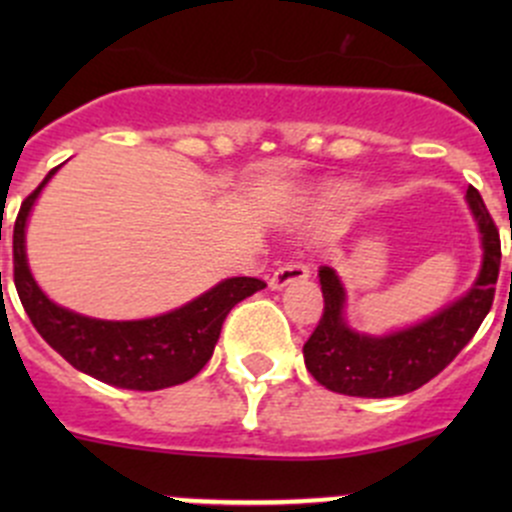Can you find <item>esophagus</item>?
Returning <instances> with one entry per match:
<instances>
[{"instance_id": "esophagus-1", "label": "esophagus", "mask_w": 512, "mask_h": 512, "mask_svg": "<svg viewBox=\"0 0 512 512\" xmlns=\"http://www.w3.org/2000/svg\"><path fill=\"white\" fill-rule=\"evenodd\" d=\"M307 277H309V267L304 265L302 260H287V262H282L275 272H272L270 287L282 289L285 285H289V282L307 280Z\"/></svg>"}]
</instances>
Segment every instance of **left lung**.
I'll return each mask as SVG.
<instances>
[{"label":"left lung","mask_w":512,"mask_h":512,"mask_svg":"<svg viewBox=\"0 0 512 512\" xmlns=\"http://www.w3.org/2000/svg\"><path fill=\"white\" fill-rule=\"evenodd\" d=\"M466 198L483 232V270L466 297L416 327L381 339L352 332L342 319L344 289L337 275L332 267H319L324 312L304 342V364L324 389L364 399L409 394L441 374L471 342L493 307L500 232L473 185H468Z\"/></svg>","instance_id":"obj_1"}]
</instances>
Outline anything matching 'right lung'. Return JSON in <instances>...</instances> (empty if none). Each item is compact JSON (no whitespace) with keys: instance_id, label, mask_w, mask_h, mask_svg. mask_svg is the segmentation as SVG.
Wrapping results in <instances>:
<instances>
[{"instance_id":"1","label":"right lung","mask_w":512,"mask_h":512,"mask_svg":"<svg viewBox=\"0 0 512 512\" xmlns=\"http://www.w3.org/2000/svg\"><path fill=\"white\" fill-rule=\"evenodd\" d=\"M27 195L14 220V287L36 332L74 369L103 384L131 391H158L193 379L213 356L225 317L237 302L265 287L257 277H232L175 312L138 322H103L81 317L51 302L34 282L24 252L29 210L46 180Z\"/></svg>"}]
</instances>
